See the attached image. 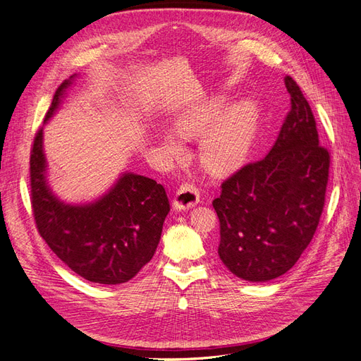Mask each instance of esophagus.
<instances>
[{
	"label": "esophagus",
	"mask_w": 361,
	"mask_h": 361,
	"mask_svg": "<svg viewBox=\"0 0 361 361\" xmlns=\"http://www.w3.org/2000/svg\"><path fill=\"white\" fill-rule=\"evenodd\" d=\"M200 202L199 190L192 183H183L178 188L173 199V209L174 211H188Z\"/></svg>",
	"instance_id": "obj_1"
}]
</instances>
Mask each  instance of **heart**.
<instances>
[{"label":"heart","mask_w":361,"mask_h":361,"mask_svg":"<svg viewBox=\"0 0 361 361\" xmlns=\"http://www.w3.org/2000/svg\"><path fill=\"white\" fill-rule=\"evenodd\" d=\"M260 110L256 101L241 99L228 105V97L212 96L188 106L176 120V130L187 138L204 134L199 145L202 166L212 174L236 170L253 146ZM164 146L178 154L180 146L173 135L164 134Z\"/></svg>","instance_id":"heart-1"}]
</instances>
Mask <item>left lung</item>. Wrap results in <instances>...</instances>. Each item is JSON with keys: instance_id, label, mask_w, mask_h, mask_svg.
Wrapping results in <instances>:
<instances>
[{"instance_id": "8db88e82", "label": "left lung", "mask_w": 361, "mask_h": 361, "mask_svg": "<svg viewBox=\"0 0 361 361\" xmlns=\"http://www.w3.org/2000/svg\"><path fill=\"white\" fill-rule=\"evenodd\" d=\"M286 116L274 146L221 185L218 256L236 277L264 283L288 272L314 235L324 209L330 155L319 146L310 105L290 76Z\"/></svg>"}]
</instances>
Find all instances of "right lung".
<instances>
[{
  "instance_id": "right-lung-1",
  "label": "right lung",
  "mask_w": 361,
  "mask_h": 361,
  "mask_svg": "<svg viewBox=\"0 0 361 361\" xmlns=\"http://www.w3.org/2000/svg\"><path fill=\"white\" fill-rule=\"evenodd\" d=\"M76 76L72 75L57 89L45 125L59 111ZM30 174L31 204L39 233L76 274L99 285H120L135 277L154 257L164 220L170 212L161 183L123 171L94 200L64 202L49 185L43 128L32 145Z\"/></svg>"
}]
</instances>
